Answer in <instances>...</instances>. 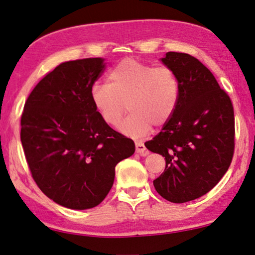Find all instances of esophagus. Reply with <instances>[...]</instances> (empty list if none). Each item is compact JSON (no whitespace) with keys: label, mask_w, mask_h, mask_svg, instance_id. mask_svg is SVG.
Masks as SVG:
<instances>
[{"label":"esophagus","mask_w":255,"mask_h":255,"mask_svg":"<svg viewBox=\"0 0 255 255\" xmlns=\"http://www.w3.org/2000/svg\"><path fill=\"white\" fill-rule=\"evenodd\" d=\"M136 152L141 155V156H146V155L148 154V149L145 147L144 143H141V141H136Z\"/></svg>","instance_id":"obj_1"}]
</instances>
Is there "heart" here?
<instances>
[{"label": "heart", "instance_id": "obj_1", "mask_svg": "<svg viewBox=\"0 0 255 255\" xmlns=\"http://www.w3.org/2000/svg\"><path fill=\"white\" fill-rule=\"evenodd\" d=\"M179 77L170 67H155L127 58L107 76V84L94 83L90 98L94 109L109 126H119L125 136L138 138L155 127H162L173 117L180 100Z\"/></svg>", "mask_w": 255, "mask_h": 255}]
</instances>
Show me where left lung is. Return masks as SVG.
Wrapping results in <instances>:
<instances>
[{
    "mask_svg": "<svg viewBox=\"0 0 255 255\" xmlns=\"http://www.w3.org/2000/svg\"><path fill=\"white\" fill-rule=\"evenodd\" d=\"M162 63L179 77L180 100L173 117L145 146L165 157V170L153 181L156 191L182 204L209 192L230 167L234 109L213 73L193 56L169 51Z\"/></svg>",
    "mask_w": 255,
    "mask_h": 255,
    "instance_id": "1",
    "label": "left lung"
}]
</instances>
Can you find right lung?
<instances>
[{"mask_svg": "<svg viewBox=\"0 0 255 255\" xmlns=\"http://www.w3.org/2000/svg\"><path fill=\"white\" fill-rule=\"evenodd\" d=\"M105 70L103 58L62 63L38 83L21 116V143L30 172L56 204L90 209L109 193L115 167L135 144L101 119L90 90Z\"/></svg>", "mask_w": 255, "mask_h": 255, "instance_id": "1", "label": "right lung"}]
</instances>
